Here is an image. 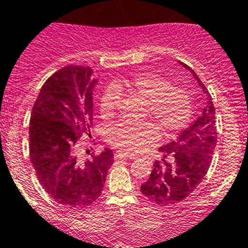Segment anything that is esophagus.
Segmentation results:
<instances>
[{
  "label": "esophagus",
  "mask_w": 248,
  "mask_h": 248,
  "mask_svg": "<svg viewBox=\"0 0 248 248\" xmlns=\"http://www.w3.org/2000/svg\"><path fill=\"white\" fill-rule=\"evenodd\" d=\"M114 157H115V159H130V160L135 159L134 156H130V155H126V154H124V153H120V151H118V153H115V154H114Z\"/></svg>",
  "instance_id": "34e87169"
}]
</instances>
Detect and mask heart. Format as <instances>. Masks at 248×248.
I'll return each instance as SVG.
<instances>
[{
  "label": "heart",
  "instance_id": "obj_1",
  "mask_svg": "<svg viewBox=\"0 0 248 248\" xmlns=\"http://www.w3.org/2000/svg\"><path fill=\"white\" fill-rule=\"evenodd\" d=\"M122 94L145 100V114L154 117L165 135L176 134L191 120L194 107L187 88L170 83L156 73L141 72L129 79L114 80L100 97L99 113L103 119L115 115ZM157 139L159 128L153 122H120L107 129V141L124 154H139Z\"/></svg>",
  "mask_w": 248,
  "mask_h": 248
}]
</instances>
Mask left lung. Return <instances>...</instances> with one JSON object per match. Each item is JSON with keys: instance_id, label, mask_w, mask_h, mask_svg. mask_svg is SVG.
I'll use <instances>...</instances> for the list:
<instances>
[{"instance_id": "8db88e82", "label": "left lung", "mask_w": 248, "mask_h": 248, "mask_svg": "<svg viewBox=\"0 0 248 248\" xmlns=\"http://www.w3.org/2000/svg\"><path fill=\"white\" fill-rule=\"evenodd\" d=\"M181 63V62H180ZM196 78L202 91L209 93L198 74L181 63ZM217 141L215 107L211 95L200 117L179 138L160 148L163 159L156 160L146 183L140 190L157 205H174L187 198L202 181L212 160Z\"/></svg>"}]
</instances>
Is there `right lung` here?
<instances>
[{
  "label": "right lung",
  "instance_id": "obj_1",
  "mask_svg": "<svg viewBox=\"0 0 248 248\" xmlns=\"http://www.w3.org/2000/svg\"><path fill=\"white\" fill-rule=\"evenodd\" d=\"M89 67L67 65L46 80L32 108L30 157L39 183L57 202L91 206L103 191L114 163L110 149L80 159V138L91 137L93 88Z\"/></svg>",
  "mask_w": 248,
  "mask_h": 248
}]
</instances>
